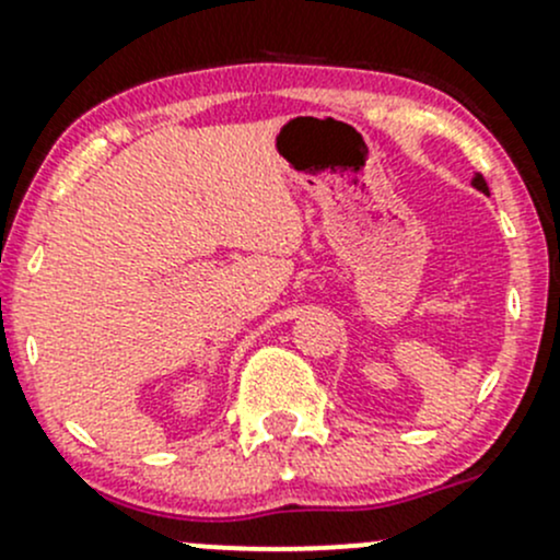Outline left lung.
<instances>
[{
    "label": "left lung",
    "mask_w": 560,
    "mask_h": 560,
    "mask_svg": "<svg viewBox=\"0 0 560 560\" xmlns=\"http://www.w3.org/2000/svg\"><path fill=\"white\" fill-rule=\"evenodd\" d=\"M471 186L474 189H479L482 191V195H490V189H488V184H485V178L479 173H474V178H471Z\"/></svg>",
    "instance_id": "1"
}]
</instances>
